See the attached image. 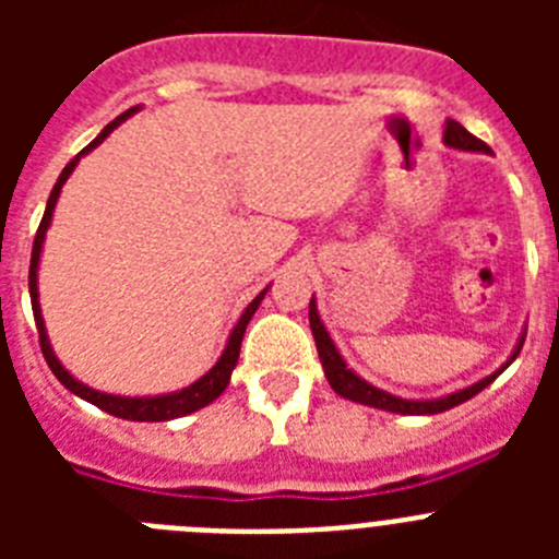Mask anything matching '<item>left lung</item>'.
I'll return each instance as SVG.
<instances>
[{
	"mask_svg": "<svg viewBox=\"0 0 559 559\" xmlns=\"http://www.w3.org/2000/svg\"><path fill=\"white\" fill-rule=\"evenodd\" d=\"M442 140H445L448 147H456V151L490 153V147L484 145L481 140H476L471 131H464V128L459 126L456 120L445 122V136H442ZM310 330H313L316 349H319V360H322L324 378H328V383L333 386L335 394H341L344 400H353V403H360V406L380 408V412H392V414H408V417H423V414H442V412H448V408L464 403V400L476 397L481 389L490 386L492 380H496L498 374H501L503 369L510 367L512 360L518 358V353H521V347H523V338H526V330H523V333L518 335V344L512 347L510 358L503 360L501 367H498L492 374L476 380L473 386H464V389H459V392L442 394V397L412 400V397H397V394L386 392V389L372 386V383L360 378L355 369H349V364L344 360V355L338 353L335 341L330 338L328 328H324L322 316H319V305H316V296L310 299Z\"/></svg>",
	"mask_w": 559,
	"mask_h": 559,
	"instance_id": "8db88e82",
	"label": "left lung"
}]
</instances>
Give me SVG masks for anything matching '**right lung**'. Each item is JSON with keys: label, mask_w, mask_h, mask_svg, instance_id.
I'll return each instance as SVG.
<instances>
[{"label": "right lung", "mask_w": 559, "mask_h": 559, "mask_svg": "<svg viewBox=\"0 0 559 559\" xmlns=\"http://www.w3.org/2000/svg\"><path fill=\"white\" fill-rule=\"evenodd\" d=\"M140 108L142 106H133V108H128V111H122L120 117H114V120L108 122V126L103 128L100 133H97L95 140L88 142V145L83 147L81 153H78L75 159L69 162L67 167H63L61 176H58L56 187H52V192H49L47 210H44V218H41V226H38V231H36V240H33V257H29V302H33V316H36L38 338H41V353H44V358H47V367L52 369V374H56V378L61 380V383L69 389V392L78 394V397L86 400V403H92V406L103 408V412L111 414V417L131 419V423H167V419L187 417V414L199 412V408L210 406L212 400H218L221 394H224V389L229 386L231 369L237 367V358H240V341H243L246 324L251 322V316L257 313V308H260V302H263V299H265V294H269L271 285H265V288L260 290V294H257L249 305H246V310H243V313H240V319H237V322H235V328H231L229 338H226L224 353H221V358L215 360V367H212L210 372H204L199 380H195V383H190V386L179 389V392L142 394V397H128V394L100 392V389L86 386L83 380H78L75 374L69 372V369L63 367L61 360H58V355H56V349H52V344H49L47 324H44V316H41V302H38V263H41L44 237H47L49 224H52V212H56L58 199H61L63 185H67V179H69V176H72V170H75V167H78L81 156H86L88 151H95V147L100 145L103 140H106V136L114 131V128L122 126V122H126L128 117H133V114L140 111Z\"/></svg>", "instance_id": "right-lung-1"}]
</instances>
